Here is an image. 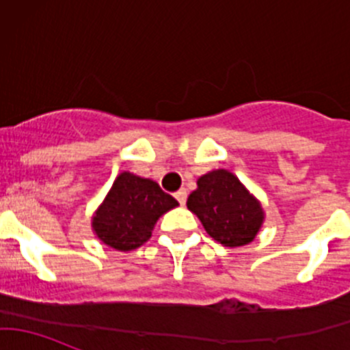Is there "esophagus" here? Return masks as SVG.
Listing matches in <instances>:
<instances>
[{"instance_id": "1", "label": "esophagus", "mask_w": 350, "mask_h": 350, "mask_svg": "<svg viewBox=\"0 0 350 350\" xmlns=\"http://www.w3.org/2000/svg\"><path fill=\"white\" fill-rule=\"evenodd\" d=\"M174 196H176V200L179 201V204H181V206H185L186 200H188V191H186L185 188H181L179 191L174 193Z\"/></svg>"}]
</instances>
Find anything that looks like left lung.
<instances>
[{
    "instance_id": "left-lung-1",
    "label": "left lung",
    "mask_w": 350,
    "mask_h": 350,
    "mask_svg": "<svg viewBox=\"0 0 350 350\" xmlns=\"http://www.w3.org/2000/svg\"><path fill=\"white\" fill-rule=\"evenodd\" d=\"M186 204L200 218L208 235L227 247L252 242L264 220L259 201L225 169L201 176L198 189Z\"/></svg>"
}]
</instances>
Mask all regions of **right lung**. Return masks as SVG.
I'll return each mask as SVG.
<instances>
[{
  "label": "right lung",
  "instance_id": "obj_1",
  "mask_svg": "<svg viewBox=\"0 0 350 350\" xmlns=\"http://www.w3.org/2000/svg\"><path fill=\"white\" fill-rule=\"evenodd\" d=\"M174 206L178 201L152 179L122 172L96 211L93 228L107 245L126 252L149 241L159 217Z\"/></svg>",
  "mask_w": 350,
  "mask_h": 350
}]
</instances>
